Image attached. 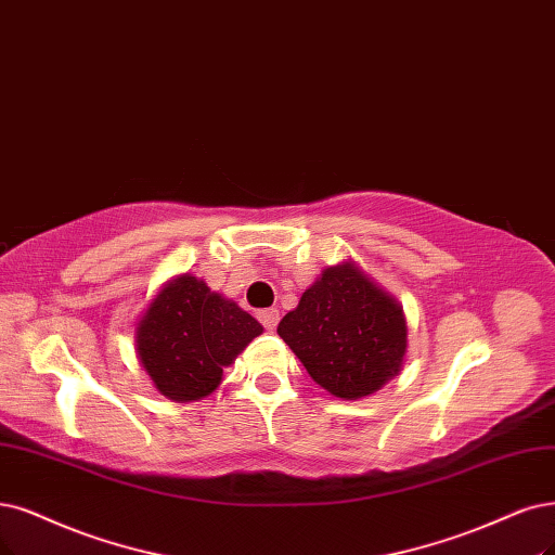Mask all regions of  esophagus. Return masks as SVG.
<instances>
[{
  "instance_id": "esophagus-1",
  "label": "esophagus",
  "mask_w": 555,
  "mask_h": 555,
  "mask_svg": "<svg viewBox=\"0 0 555 555\" xmlns=\"http://www.w3.org/2000/svg\"><path fill=\"white\" fill-rule=\"evenodd\" d=\"M258 320L262 322L267 332H274L276 324H279V311L276 309H264V311L258 313Z\"/></svg>"
}]
</instances>
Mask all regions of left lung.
I'll return each instance as SVG.
<instances>
[{
  "instance_id": "left-lung-1",
  "label": "left lung",
  "mask_w": 555,
  "mask_h": 555,
  "mask_svg": "<svg viewBox=\"0 0 555 555\" xmlns=\"http://www.w3.org/2000/svg\"><path fill=\"white\" fill-rule=\"evenodd\" d=\"M276 332L311 379L343 400L377 393L406 357L402 304L352 258L322 270Z\"/></svg>"
}]
</instances>
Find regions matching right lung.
<instances>
[{"instance_id":"add662e5","label":"right lung","mask_w":555,"mask_h":555,"mask_svg":"<svg viewBox=\"0 0 555 555\" xmlns=\"http://www.w3.org/2000/svg\"><path fill=\"white\" fill-rule=\"evenodd\" d=\"M260 334L262 324L233 299L194 274H178L141 313L134 352L164 398L194 402L217 391L223 367Z\"/></svg>"}]
</instances>
